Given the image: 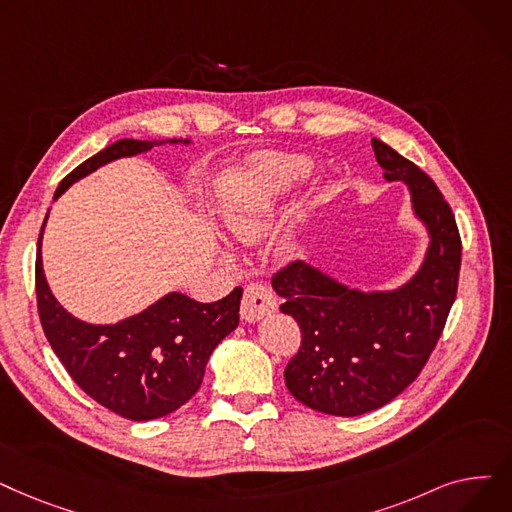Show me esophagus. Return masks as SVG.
Segmentation results:
<instances>
[{"label":"esophagus","mask_w":512,"mask_h":512,"mask_svg":"<svg viewBox=\"0 0 512 512\" xmlns=\"http://www.w3.org/2000/svg\"><path fill=\"white\" fill-rule=\"evenodd\" d=\"M278 309L276 295L263 284H249L244 288L242 303H240V318L244 322H257L265 316L274 314Z\"/></svg>","instance_id":"34e87169"}]
</instances>
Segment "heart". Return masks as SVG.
I'll list each match as a JSON object with an SVG mask.
<instances>
[{
    "mask_svg": "<svg viewBox=\"0 0 512 512\" xmlns=\"http://www.w3.org/2000/svg\"><path fill=\"white\" fill-rule=\"evenodd\" d=\"M314 163L299 154L268 152L255 157L240 175L219 217L226 232L240 242H255L276 224L288 196L305 184ZM230 259V255H224Z\"/></svg>",
    "mask_w": 512,
    "mask_h": 512,
    "instance_id": "1",
    "label": "heart"
}]
</instances>
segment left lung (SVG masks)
<instances>
[{
  "label": "left lung",
  "mask_w": 512,
  "mask_h": 512,
  "mask_svg": "<svg viewBox=\"0 0 512 512\" xmlns=\"http://www.w3.org/2000/svg\"><path fill=\"white\" fill-rule=\"evenodd\" d=\"M387 182L408 186L429 244L418 270L391 291H362L307 261L272 280L280 311L301 328V347L284 383L311 410L360 416L389 404L414 383L435 349L456 299L460 234L450 205L427 173L372 138Z\"/></svg>",
  "instance_id": "8db88e82"
}]
</instances>
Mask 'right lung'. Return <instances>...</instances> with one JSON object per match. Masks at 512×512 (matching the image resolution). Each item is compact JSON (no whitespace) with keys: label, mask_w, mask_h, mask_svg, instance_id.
<instances>
[{"label":"right lung","mask_w":512,"mask_h":512,"mask_svg":"<svg viewBox=\"0 0 512 512\" xmlns=\"http://www.w3.org/2000/svg\"><path fill=\"white\" fill-rule=\"evenodd\" d=\"M190 142L123 138L66 175L54 201L108 163L136 157L161 144ZM48 215L37 240V309L43 332L66 372L100 406L129 420L161 418L182 408L201 387L213 349L238 326L242 288H234L215 303L171 291L140 314L115 324L79 320L58 303L43 272L41 240Z\"/></svg>","instance_id":"right-lung-1"}]
</instances>
